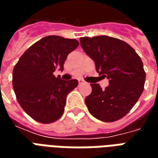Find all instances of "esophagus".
Here are the masks:
<instances>
[{"label":"esophagus","instance_id":"1","mask_svg":"<svg viewBox=\"0 0 158 158\" xmlns=\"http://www.w3.org/2000/svg\"><path fill=\"white\" fill-rule=\"evenodd\" d=\"M83 83H84V80H83V79H79V85H81V84H83Z\"/></svg>","mask_w":158,"mask_h":158}]
</instances>
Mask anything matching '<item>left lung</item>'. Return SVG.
<instances>
[{
    "label": "left lung",
    "instance_id": "obj_1",
    "mask_svg": "<svg viewBox=\"0 0 158 158\" xmlns=\"http://www.w3.org/2000/svg\"><path fill=\"white\" fill-rule=\"evenodd\" d=\"M80 45L96 64V72L109 79L102 89L90 84L92 91L85 98L89 112L103 122H114L129 113L145 85L146 72L139 55L121 40L106 35L80 38Z\"/></svg>",
    "mask_w": 158,
    "mask_h": 158
}]
</instances>
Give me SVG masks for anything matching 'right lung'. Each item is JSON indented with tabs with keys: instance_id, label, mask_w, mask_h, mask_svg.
<instances>
[{
	"instance_id": "add662e5",
	"label": "right lung",
	"mask_w": 158,
	"mask_h": 158,
	"mask_svg": "<svg viewBox=\"0 0 158 158\" xmlns=\"http://www.w3.org/2000/svg\"><path fill=\"white\" fill-rule=\"evenodd\" d=\"M79 44L75 39L46 36L27 49L14 66L12 86L17 100L37 122L51 123L63 114L67 96L78 86V80H62L53 73L63 70L67 56Z\"/></svg>"
}]
</instances>
